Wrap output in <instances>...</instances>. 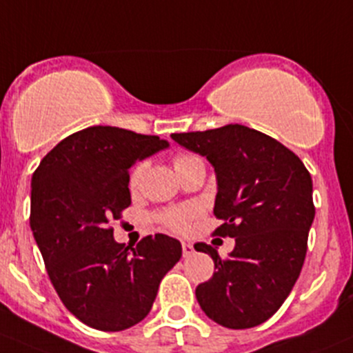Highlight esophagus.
Returning <instances> with one entry per match:
<instances>
[{
    "label": "esophagus",
    "instance_id": "34e87169",
    "mask_svg": "<svg viewBox=\"0 0 353 353\" xmlns=\"http://www.w3.org/2000/svg\"><path fill=\"white\" fill-rule=\"evenodd\" d=\"M192 253H194V248H192L191 243L183 241V256L184 258H189Z\"/></svg>",
    "mask_w": 353,
    "mask_h": 353
}]
</instances>
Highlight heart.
<instances>
[{
	"label": "heart",
	"mask_w": 353,
	"mask_h": 353,
	"mask_svg": "<svg viewBox=\"0 0 353 353\" xmlns=\"http://www.w3.org/2000/svg\"><path fill=\"white\" fill-rule=\"evenodd\" d=\"M201 161L199 157L192 156V154H179L176 159H174V168L177 169H183L185 165L192 164V162ZM144 162H139L135 164L132 170H130V176H129V184L130 188L135 189L141 183V177L144 174ZM197 214V208L196 206H183V208H170L165 209L164 212H161L159 219H161L162 224L170 228L174 231H185L188 230V224L191 218H194Z\"/></svg>",
	"instance_id": "heart-1"
}]
</instances>
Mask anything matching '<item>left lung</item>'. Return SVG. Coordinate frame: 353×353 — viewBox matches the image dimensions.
Returning <instances> with one entry per match:
<instances>
[{"instance_id":"left-lung-1","label":"left lung","mask_w":353,"mask_h":353,"mask_svg":"<svg viewBox=\"0 0 353 353\" xmlns=\"http://www.w3.org/2000/svg\"><path fill=\"white\" fill-rule=\"evenodd\" d=\"M170 137L214 168V214L223 219L214 234L236 241L226 259L194 245L216 270L196 288L197 301L223 327H256L276 313L300 276L315 218L310 172L283 144L239 123Z\"/></svg>"}]
</instances>
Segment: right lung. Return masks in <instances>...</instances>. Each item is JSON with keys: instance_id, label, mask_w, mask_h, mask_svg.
Returning a JSON list of instances; mask_svg holds the SVG:
<instances>
[{"instance_id": "right-lung-1", "label": "right lung", "mask_w": 353, "mask_h": 353, "mask_svg": "<svg viewBox=\"0 0 353 353\" xmlns=\"http://www.w3.org/2000/svg\"><path fill=\"white\" fill-rule=\"evenodd\" d=\"M168 147L157 135L94 125L53 147L32 177L30 226L50 280L68 312L97 330L144 320L183 254L170 236H145L132 248L108 226L130 206L129 169Z\"/></svg>"}]
</instances>
